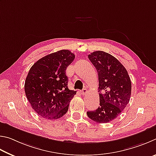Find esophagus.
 Masks as SVG:
<instances>
[{"label": "esophagus", "mask_w": 156, "mask_h": 156, "mask_svg": "<svg viewBox=\"0 0 156 156\" xmlns=\"http://www.w3.org/2000/svg\"><path fill=\"white\" fill-rule=\"evenodd\" d=\"M81 94H82L83 95H85L87 93V92H88V90H87L86 88H83L82 90V91H81Z\"/></svg>", "instance_id": "34e87169"}]
</instances>
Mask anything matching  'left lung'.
Returning a JSON list of instances; mask_svg holds the SVG:
<instances>
[{
	"label": "left lung",
	"mask_w": 156,
	"mask_h": 156,
	"mask_svg": "<svg viewBox=\"0 0 156 156\" xmlns=\"http://www.w3.org/2000/svg\"><path fill=\"white\" fill-rule=\"evenodd\" d=\"M88 58L98 73L100 106L87 112V115L98 123H106L116 119L129 102L132 83L126 68L112 55L98 51Z\"/></svg>",
	"instance_id": "obj_1"
}]
</instances>
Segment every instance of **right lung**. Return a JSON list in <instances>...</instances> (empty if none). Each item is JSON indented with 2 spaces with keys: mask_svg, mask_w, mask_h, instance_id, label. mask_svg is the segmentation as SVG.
<instances>
[{
  "mask_svg": "<svg viewBox=\"0 0 156 156\" xmlns=\"http://www.w3.org/2000/svg\"><path fill=\"white\" fill-rule=\"evenodd\" d=\"M75 57L70 51L61 50L42 57L30 68L24 91L33 110L42 118L58 119L67 112L76 92L68 89L66 70Z\"/></svg>",
  "mask_w": 156,
  "mask_h": 156,
  "instance_id": "right-lung-1",
  "label": "right lung"
}]
</instances>
